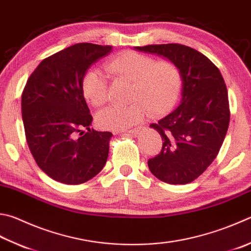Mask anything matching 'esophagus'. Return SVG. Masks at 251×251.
<instances>
[{"instance_id": "34e87169", "label": "esophagus", "mask_w": 251, "mask_h": 251, "mask_svg": "<svg viewBox=\"0 0 251 251\" xmlns=\"http://www.w3.org/2000/svg\"><path fill=\"white\" fill-rule=\"evenodd\" d=\"M141 131V127H134V129H132V130H129V131H126L127 133H131V134H138L139 132ZM126 132H125V131H115L113 132V133H121V134H124V133H126Z\"/></svg>"}]
</instances>
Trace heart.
Segmentation results:
<instances>
[{"label":"heart","instance_id":"1","mask_svg":"<svg viewBox=\"0 0 251 251\" xmlns=\"http://www.w3.org/2000/svg\"><path fill=\"white\" fill-rule=\"evenodd\" d=\"M113 76L131 82L127 106H109L99 111L96 124L111 131H124L138 124L148 115L160 116L176 105L181 91L180 70L170 60L155 61L152 56L134 51H124L106 63ZM82 91L93 106L107 100L106 77L96 69L84 75Z\"/></svg>","mask_w":251,"mask_h":251}]
</instances>
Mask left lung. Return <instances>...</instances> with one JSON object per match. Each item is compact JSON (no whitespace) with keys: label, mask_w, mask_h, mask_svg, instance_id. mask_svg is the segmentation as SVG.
I'll list each match as a JSON object with an SVG mask.
<instances>
[{"label":"left lung","mask_w":251,"mask_h":251,"mask_svg":"<svg viewBox=\"0 0 251 251\" xmlns=\"http://www.w3.org/2000/svg\"><path fill=\"white\" fill-rule=\"evenodd\" d=\"M134 49L162 55L180 70V105L151 125L162 136L163 148L148 165L151 173L164 182H191L216 158L228 129L229 105L224 78L209 58L190 47L164 44Z\"/></svg>","instance_id":"8db88e82"}]
</instances>
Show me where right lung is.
<instances>
[{
	"instance_id": "right-lung-1",
	"label": "right lung",
	"mask_w": 251,
	"mask_h": 251,
	"mask_svg": "<svg viewBox=\"0 0 251 251\" xmlns=\"http://www.w3.org/2000/svg\"><path fill=\"white\" fill-rule=\"evenodd\" d=\"M111 49L87 42L71 46L42 60L24 88L22 117L28 148L53 180L86 182L107 162L112 133L91 127L82 82L87 70Z\"/></svg>"
}]
</instances>
